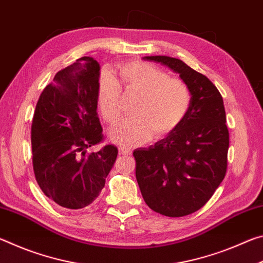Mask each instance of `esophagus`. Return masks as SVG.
<instances>
[{"label":"esophagus","instance_id":"esophagus-1","mask_svg":"<svg viewBox=\"0 0 263 263\" xmlns=\"http://www.w3.org/2000/svg\"><path fill=\"white\" fill-rule=\"evenodd\" d=\"M118 152L121 155H130L131 154V149L127 148V147H124V146H121V147L118 148Z\"/></svg>","mask_w":263,"mask_h":263}]
</instances>
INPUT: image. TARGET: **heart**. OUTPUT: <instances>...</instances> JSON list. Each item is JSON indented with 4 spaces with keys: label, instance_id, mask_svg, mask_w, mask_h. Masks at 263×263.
I'll use <instances>...</instances> for the list:
<instances>
[{
    "label": "heart",
    "instance_id": "heart-1",
    "mask_svg": "<svg viewBox=\"0 0 263 263\" xmlns=\"http://www.w3.org/2000/svg\"><path fill=\"white\" fill-rule=\"evenodd\" d=\"M118 74L125 91L139 94L133 106L132 117L123 119L110 131L115 142L125 146L141 145L155 138H162L180 127L189 114L191 90L179 78L144 61L124 62ZM121 86L108 72L101 74L97 86V104L102 117L115 124L121 117Z\"/></svg>",
    "mask_w": 263,
    "mask_h": 263
}]
</instances>
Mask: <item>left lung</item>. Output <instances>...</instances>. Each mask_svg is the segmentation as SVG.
<instances>
[{
	"label": "left lung",
	"instance_id": "left-lung-1",
	"mask_svg": "<svg viewBox=\"0 0 263 263\" xmlns=\"http://www.w3.org/2000/svg\"><path fill=\"white\" fill-rule=\"evenodd\" d=\"M142 59L179 73L193 101L177 130L133 152L137 182L153 211L167 217L188 216L205 205L226 175L230 135L224 102L205 75L182 60L164 55Z\"/></svg>",
	"mask_w": 263,
	"mask_h": 263
}]
</instances>
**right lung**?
Masks as SVG:
<instances>
[{
  "label": "right lung",
  "mask_w": 263,
  "mask_h": 263,
  "mask_svg": "<svg viewBox=\"0 0 263 263\" xmlns=\"http://www.w3.org/2000/svg\"><path fill=\"white\" fill-rule=\"evenodd\" d=\"M100 65L82 57L55 74L35 105L31 145L39 188L58 205L78 210L88 206L104 188L118 149L105 145L97 117Z\"/></svg>",
  "instance_id": "add662e5"
}]
</instances>
